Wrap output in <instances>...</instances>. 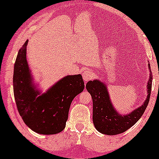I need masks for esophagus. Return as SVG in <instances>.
I'll list each match as a JSON object with an SVG mask.
<instances>
[{
	"instance_id": "34e87169",
	"label": "esophagus",
	"mask_w": 159,
	"mask_h": 159,
	"mask_svg": "<svg viewBox=\"0 0 159 159\" xmlns=\"http://www.w3.org/2000/svg\"><path fill=\"white\" fill-rule=\"evenodd\" d=\"M82 77L84 81H85V82H87V81L92 79L93 77H94V73H93V71H91V70H85L83 72Z\"/></svg>"
}]
</instances>
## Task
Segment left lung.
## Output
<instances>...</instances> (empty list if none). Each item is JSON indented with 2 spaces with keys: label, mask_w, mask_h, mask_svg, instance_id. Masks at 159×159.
<instances>
[{
  "label": "left lung",
  "mask_w": 159,
  "mask_h": 159,
  "mask_svg": "<svg viewBox=\"0 0 159 159\" xmlns=\"http://www.w3.org/2000/svg\"><path fill=\"white\" fill-rule=\"evenodd\" d=\"M148 69L150 74L146 85V99L140 107L126 115H121L115 109L105 83L99 79H94L86 84V89L92 98L93 123L99 132L108 135L121 134L140 119L148 105L152 90V75L149 64Z\"/></svg>",
  "instance_id": "left-lung-1"
}]
</instances>
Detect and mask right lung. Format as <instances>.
I'll list each match as a JSON object with an SVG mask.
<instances>
[{
	"instance_id": "obj_1",
	"label": "right lung",
	"mask_w": 159,
	"mask_h": 159,
	"mask_svg": "<svg viewBox=\"0 0 159 159\" xmlns=\"http://www.w3.org/2000/svg\"><path fill=\"white\" fill-rule=\"evenodd\" d=\"M28 40L19 50L14 68L16 105L24 122L34 132L54 134L65 129L73 99L84 89L81 75H67L44 93L38 91L27 61Z\"/></svg>"
}]
</instances>
